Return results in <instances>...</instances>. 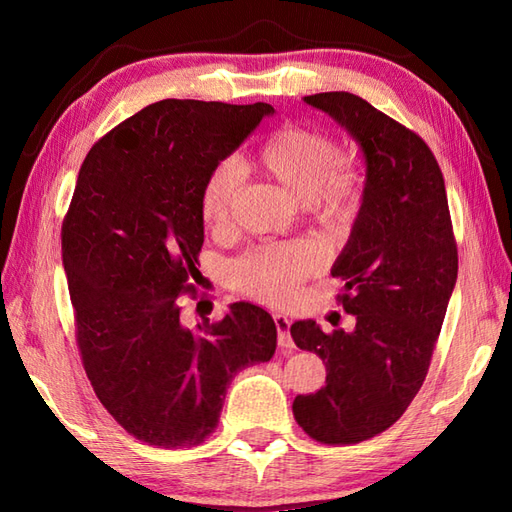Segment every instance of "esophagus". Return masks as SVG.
I'll list each match as a JSON object with an SVG mask.
<instances>
[{"mask_svg":"<svg viewBox=\"0 0 512 512\" xmlns=\"http://www.w3.org/2000/svg\"><path fill=\"white\" fill-rule=\"evenodd\" d=\"M275 325H277V343L279 347H284V350H292L295 343L290 339V319L286 314H275Z\"/></svg>","mask_w":512,"mask_h":512,"instance_id":"esophagus-1","label":"esophagus"}]
</instances>
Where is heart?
Listing matches in <instances>:
<instances>
[{
  "mask_svg": "<svg viewBox=\"0 0 512 512\" xmlns=\"http://www.w3.org/2000/svg\"><path fill=\"white\" fill-rule=\"evenodd\" d=\"M259 167L308 204L325 222L339 220L356 200V178L339 160L330 134L310 127H281L259 149ZM244 182V165L226 158L206 176L200 215L209 228H222ZM319 266V250L308 242L266 246L239 259L233 281L244 295L284 306L297 297L299 284Z\"/></svg>",
  "mask_w": 512,
  "mask_h": 512,
  "instance_id": "obj_1",
  "label": "heart"
}]
</instances>
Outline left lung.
I'll list each match as a JSON object with an SVG mask.
<instances>
[{
	"label": "left lung",
	"instance_id": "8db88e82",
	"mask_svg": "<svg viewBox=\"0 0 512 512\" xmlns=\"http://www.w3.org/2000/svg\"><path fill=\"white\" fill-rule=\"evenodd\" d=\"M303 101L356 140L365 187L332 266L356 325L350 332H323L312 319L290 325L299 350L321 356L328 369L325 387L297 396L292 413L317 442L356 444L389 429L420 391L458 279V246L442 171L418 134L350 92Z\"/></svg>",
	"mask_w": 512,
	"mask_h": 512
}]
</instances>
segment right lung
<instances>
[{
    "instance_id": "right-lung-1",
    "label": "right lung",
    "mask_w": 512,
    "mask_h": 512,
    "mask_svg": "<svg viewBox=\"0 0 512 512\" xmlns=\"http://www.w3.org/2000/svg\"><path fill=\"white\" fill-rule=\"evenodd\" d=\"M270 114L268 103L165 99L105 134L81 165L61 226L76 343L103 407L154 447L204 442L239 369L275 354L277 325L255 303L195 328L182 319L200 273L202 184Z\"/></svg>"
}]
</instances>
